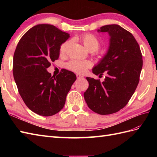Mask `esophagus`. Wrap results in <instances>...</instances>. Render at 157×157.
<instances>
[{"label": "esophagus", "instance_id": "1", "mask_svg": "<svg viewBox=\"0 0 157 157\" xmlns=\"http://www.w3.org/2000/svg\"><path fill=\"white\" fill-rule=\"evenodd\" d=\"M76 76H77V78H78V79L84 78V76L82 75H80V74H78H78H76Z\"/></svg>", "mask_w": 157, "mask_h": 157}]
</instances>
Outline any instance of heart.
I'll list each match as a JSON object with an SVG mask.
<instances>
[{"label":"heart","mask_w":157,"mask_h":157,"mask_svg":"<svg viewBox=\"0 0 157 157\" xmlns=\"http://www.w3.org/2000/svg\"><path fill=\"white\" fill-rule=\"evenodd\" d=\"M81 42L85 48L89 51L94 52L97 51L101 46V42L96 36L92 34H85L79 38ZM69 44V42H65L60 47V52L64 55L66 52L67 48ZM67 68L77 73H84L88 68L90 67V63L88 61H82L79 60L73 59L67 63Z\"/></svg>","instance_id":"obj_1"}]
</instances>
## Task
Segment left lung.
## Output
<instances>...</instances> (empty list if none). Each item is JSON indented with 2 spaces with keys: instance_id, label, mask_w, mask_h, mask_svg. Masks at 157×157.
I'll return each mask as SVG.
<instances>
[{
  "instance_id": "8db88e82",
  "label": "left lung",
  "mask_w": 157,
  "mask_h": 157,
  "mask_svg": "<svg viewBox=\"0 0 157 157\" xmlns=\"http://www.w3.org/2000/svg\"><path fill=\"white\" fill-rule=\"evenodd\" d=\"M98 32H107L109 46L92 73L106 77L102 82L87 77L88 88L84 99L88 107L100 115L119 111L128 104L137 88L142 68L138 43L131 33L117 24L106 25Z\"/></svg>"
}]
</instances>
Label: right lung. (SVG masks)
<instances>
[{
	"instance_id": "right-lung-1",
	"label": "right lung",
	"mask_w": 157,
	"mask_h": 157,
	"mask_svg": "<svg viewBox=\"0 0 157 157\" xmlns=\"http://www.w3.org/2000/svg\"><path fill=\"white\" fill-rule=\"evenodd\" d=\"M68 33L50 24H38L22 36L13 56V73L18 91L28 107L36 114L52 116L65 105L76 75L62 69L52 76L51 62L59 59L60 47Z\"/></svg>"
}]
</instances>
